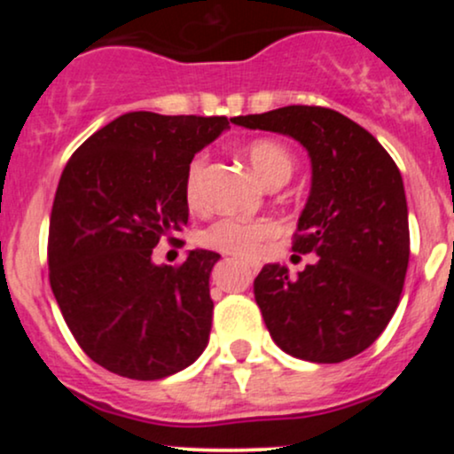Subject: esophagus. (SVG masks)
Here are the masks:
<instances>
[{"mask_svg":"<svg viewBox=\"0 0 454 454\" xmlns=\"http://www.w3.org/2000/svg\"><path fill=\"white\" fill-rule=\"evenodd\" d=\"M249 269H252L254 273H256V270H258V264H254V262H252V264H249Z\"/></svg>","mask_w":454,"mask_h":454,"instance_id":"1","label":"esophagus"}]
</instances>
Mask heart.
I'll list each match as a JSON object with an SVG mask.
<instances>
[{
  "mask_svg": "<svg viewBox=\"0 0 454 454\" xmlns=\"http://www.w3.org/2000/svg\"><path fill=\"white\" fill-rule=\"evenodd\" d=\"M245 158L264 185H284L294 173V158L286 145L273 138H256L245 147ZM205 170L207 158L196 155L190 161L185 173V200L187 205L202 207L205 202ZM278 228L269 220H239V217H222L202 232L200 241L207 247L220 252L254 256L260 252L262 243L275 237Z\"/></svg>",
  "mask_w": 454,
  "mask_h": 454,
  "instance_id": "1",
  "label": "heart"
}]
</instances>
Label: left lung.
<instances>
[{"instance_id":"left-lung-1","label":"left lung","mask_w":454,"mask_h":454,"mask_svg":"<svg viewBox=\"0 0 454 454\" xmlns=\"http://www.w3.org/2000/svg\"><path fill=\"white\" fill-rule=\"evenodd\" d=\"M288 134L309 151L311 194L293 249L316 254L299 275L264 264L254 296L290 356L341 363L367 350L397 309L410 260L408 202L388 151L346 114L284 106L232 119Z\"/></svg>"}]
</instances>
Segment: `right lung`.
I'll return each mask as SVG.
<instances>
[{"mask_svg":"<svg viewBox=\"0 0 454 454\" xmlns=\"http://www.w3.org/2000/svg\"><path fill=\"white\" fill-rule=\"evenodd\" d=\"M226 117L128 113L67 160L49 226V279L82 352L129 380L185 369L209 343V275L220 254L151 262L187 223L185 173Z\"/></svg>","mask_w":454,"mask_h":454,"instance_id":"add662e5","label":"right lung"}]
</instances>
